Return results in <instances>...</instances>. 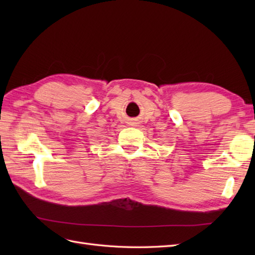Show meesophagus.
<instances>
[{
  "label": "esophagus",
  "mask_w": 255,
  "mask_h": 255,
  "mask_svg": "<svg viewBox=\"0 0 255 255\" xmlns=\"http://www.w3.org/2000/svg\"><path fill=\"white\" fill-rule=\"evenodd\" d=\"M137 123L136 122H130V125H136Z\"/></svg>",
  "instance_id": "34e87169"
}]
</instances>
